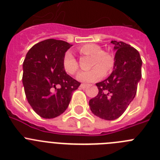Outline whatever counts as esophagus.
<instances>
[{
    "label": "esophagus",
    "mask_w": 160,
    "mask_h": 160,
    "mask_svg": "<svg viewBox=\"0 0 160 160\" xmlns=\"http://www.w3.org/2000/svg\"><path fill=\"white\" fill-rule=\"evenodd\" d=\"M79 87H80L81 89H86V88H87V87H88V86H87V85H86V84H81Z\"/></svg>",
    "instance_id": "obj_1"
}]
</instances>
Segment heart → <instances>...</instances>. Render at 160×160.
<instances>
[{"instance_id": "b5f03b06", "label": "heart", "mask_w": 160, "mask_h": 160, "mask_svg": "<svg viewBox=\"0 0 160 160\" xmlns=\"http://www.w3.org/2000/svg\"><path fill=\"white\" fill-rule=\"evenodd\" d=\"M79 52L82 54L92 56L91 66L94 67L88 71H81L77 74V80L81 82L90 83L101 78L104 73L112 69L114 60L111 55L102 52V49L96 44L90 43L81 46L78 49ZM63 66L66 73L70 74L75 73L78 70V62L75 58L70 52L66 53L63 60Z\"/></svg>"}]
</instances>
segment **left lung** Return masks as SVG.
<instances>
[{"mask_svg": "<svg viewBox=\"0 0 160 160\" xmlns=\"http://www.w3.org/2000/svg\"><path fill=\"white\" fill-rule=\"evenodd\" d=\"M115 51L114 70L105 80L96 83L98 94L89 102L90 111L102 119L114 120L123 114L135 98L142 77V60L135 48L111 41Z\"/></svg>", "mask_w": 160, "mask_h": 160, "instance_id": "1", "label": "left lung"}]
</instances>
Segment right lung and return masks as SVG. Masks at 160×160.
Here are the masks:
<instances>
[{
    "mask_svg": "<svg viewBox=\"0 0 160 160\" xmlns=\"http://www.w3.org/2000/svg\"><path fill=\"white\" fill-rule=\"evenodd\" d=\"M71 47L64 41L47 39L32 46L23 62L22 83L28 102L42 118L65 112L80 82L67 74L65 53Z\"/></svg>",
    "mask_w": 160,
    "mask_h": 160,
    "instance_id": "add662e5",
    "label": "right lung"
}]
</instances>
